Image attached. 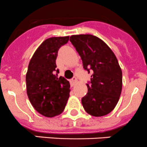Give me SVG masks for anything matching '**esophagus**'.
Here are the masks:
<instances>
[{"label":"esophagus","mask_w":147,"mask_h":147,"mask_svg":"<svg viewBox=\"0 0 147 147\" xmlns=\"http://www.w3.org/2000/svg\"><path fill=\"white\" fill-rule=\"evenodd\" d=\"M76 82H77V78H76V77H75V76H74L73 78L70 80V83H71V86H74Z\"/></svg>","instance_id":"obj_1"}]
</instances>
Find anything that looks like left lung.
I'll return each instance as SVG.
<instances>
[{
	"instance_id": "obj_1",
	"label": "left lung",
	"mask_w": 147,
	"mask_h": 147,
	"mask_svg": "<svg viewBox=\"0 0 147 147\" xmlns=\"http://www.w3.org/2000/svg\"><path fill=\"white\" fill-rule=\"evenodd\" d=\"M70 41L82 60L91 81L88 92L81 98L85 111L94 117L109 114L118 103L122 88V72L109 47L96 36L74 35Z\"/></svg>"
}]
</instances>
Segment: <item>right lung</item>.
<instances>
[{
	"label": "right lung",
	"mask_w": 147,
	"mask_h": 147,
	"mask_svg": "<svg viewBox=\"0 0 147 147\" xmlns=\"http://www.w3.org/2000/svg\"><path fill=\"white\" fill-rule=\"evenodd\" d=\"M69 40V36L46 39L29 62L26 76L28 97L33 108L46 117L61 114L69 97L70 84L58 76L56 64L59 49Z\"/></svg>",
	"instance_id": "add662e5"
}]
</instances>
